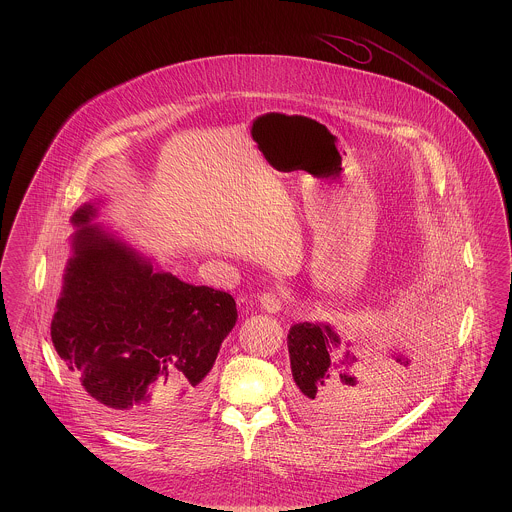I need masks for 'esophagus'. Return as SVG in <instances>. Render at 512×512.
<instances>
[{
    "label": "esophagus",
    "mask_w": 512,
    "mask_h": 512,
    "mask_svg": "<svg viewBox=\"0 0 512 512\" xmlns=\"http://www.w3.org/2000/svg\"><path fill=\"white\" fill-rule=\"evenodd\" d=\"M259 303H261L263 311H267V313H278V311L282 309V299H280L278 293H261V295H259Z\"/></svg>",
    "instance_id": "obj_1"
}]
</instances>
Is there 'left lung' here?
Wrapping results in <instances>:
<instances>
[{
	"label": "left lung",
	"instance_id": "left-lung-1",
	"mask_svg": "<svg viewBox=\"0 0 512 512\" xmlns=\"http://www.w3.org/2000/svg\"><path fill=\"white\" fill-rule=\"evenodd\" d=\"M349 345V343H347ZM292 365L293 405L317 428L349 426L368 416L370 409H380L395 397L411 361L403 353H393L396 382L392 375L378 378L370 388L363 382L366 368L357 365V357L343 349L338 332L328 322H297L288 334ZM368 372V370H366ZM376 372V370H374ZM379 376V374H378ZM387 384L380 385L379 382Z\"/></svg>",
	"mask_w": 512,
	"mask_h": 512
}]
</instances>
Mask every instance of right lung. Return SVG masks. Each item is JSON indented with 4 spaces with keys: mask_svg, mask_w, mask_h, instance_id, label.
Segmentation results:
<instances>
[{
    "mask_svg": "<svg viewBox=\"0 0 512 512\" xmlns=\"http://www.w3.org/2000/svg\"><path fill=\"white\" fill-rule=\"evenodd\" d=\"M98 203L74 211L51 341L80 395L109 424L157 432L201 405L238 320L230 293L186 284L109 232Z\"/></svg>",
    "mask_w": 512,
    "mask_h": 512,
    "instance_id": "obj_1",
    "label": "right lung"
}]
</instances>
